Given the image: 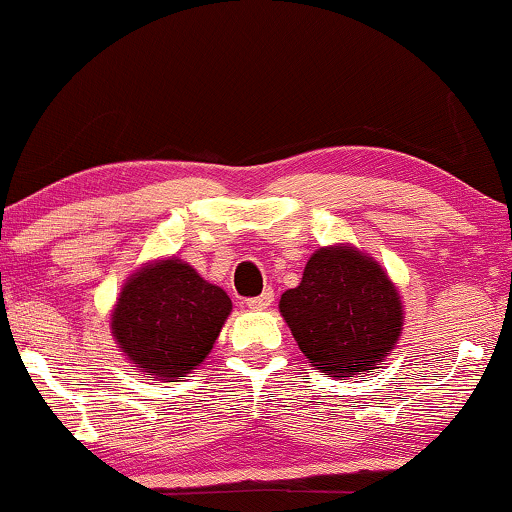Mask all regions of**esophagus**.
<instances>
[{"label": "esophagus", "instance_id": "obj_1", "mask_svg": "<svg viewBox=\"0 0 512 512\" xmlns=\"http://www.w3.org/2000/svg\"><path fill=\"white\" fill-rule=\"evenodd\" d=\"M273 304V292L271 290H264L259 297L255 299H248V308L250 311H266Z\"/></svg>", "mask_w": 512, "mask_h": 512}]
</instances>
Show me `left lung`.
I'll list each match as a JSON object with an SVG mask.
<instances>
[{"label": "left lung", "mask_w": 512, "mask_h": 512, "mask_svg": "<svg viewBox=\"0 0 512 512\" xmlns=\"http://www.w3.org/2000/svg\"><path fill=\"white\" fill-rule=\"evenodd\" d=\"M278 308L308 364L331 378L380 369L397 348L406 315L387 271L352 243L315 250Z\"/></svg>", "instance_id": "left-lung-1"}]
</instances>
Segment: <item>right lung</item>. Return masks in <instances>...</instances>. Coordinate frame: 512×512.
Masks as SVG:
<instances>
[{
    "label": "right lung",
    "mask_w": 512,
    "mask_h": 512,
    "mask_svg": "<svg viewBox=\"0 0 512 512\" xmlns=\"http://www.w3.org/2000/svg\"><path fill=\"white\" fill-rule=\"evenodd\" d=\"M232 313V299L181 257L129 273L111 311V336L143 378L178 383L204 362Z\"/></svg>",
    "instance_id": "obj_1"
}]
</instances>
